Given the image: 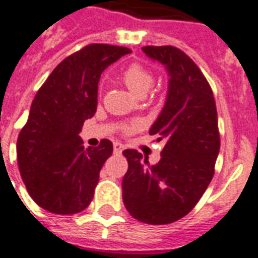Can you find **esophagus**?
<instances>
[{
	"instance_id": "1",
	"label": "esophagus",
	"mask_w": 258,
	"mask_h": 258,
	"mask_svg": "<svg viewBox=\"0 0 258 258\" xmlns=\"http://www.w3.org/2000/svg\"><path fill=\"white\" fill-rule=\"evenodd\" d=\"M124 150V146L121 145V143H119V142H116V143H113V153L116 154H120L121 151Z\"/></svg>"
}]
</instances>
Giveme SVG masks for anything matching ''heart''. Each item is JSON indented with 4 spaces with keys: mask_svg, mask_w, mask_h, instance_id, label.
<instances>
[{
    "mask_svg": "<svg viewBox=\"0 0 258 258\" xmlns=\"http://www.w3.org/2000/svg\"><path fill=\"white\" fill-rule=\"evenodd\" d=\"M123 80L135 96L145 97L153 88L155 78H154L153 72L147 70L146 67L141 66V64H133L124 71ZM134 128H135V125H128V127H125V131H131Z\"/></svg>",
    "mask_w": 258,
    "mask_h": 258,
    "instance_id": "obj_1",
    "label": "heart"
}]
</instances>
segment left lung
<instances>
[{
  "instance_id": "left-lung-1",
  "label": "left lung",
  "mask_w": 258,
  "mask_h": 258,
  "mask_svg": "<svg viewBox=\"0 0 258 258\" xmlns=\"http://www.w3.org/2000/svg\"><path fill=\"white\" fill-rule=\"evenodd\" d=\"M166 67L169 89L150 135L165 141L161 161L150 166L137 150H124L128 170L123 202L134 218L166 225L184 217L208 188L220 153L218 117L213 91L204 74L175 46H143Z\"/></svg>"
}]
</instances>
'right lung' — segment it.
I'll return each instance as SVG.
<instances>
[{
    "instance_id": "add662e5",
    "label": "right lung",
    "mask_w": 258,
    "mask_h": 258,
    "mask_svg": "<svg viewBox=\"0 0 258 258\" xmlns=\"http://www.w3.org/2000/svg\"><path fill=\"white\" fill-rule=\"evenodd\" d=\"M124 46L89 44L64 58L36 93L17 139L20 174L32 200L54 214L88 208L99 172L112 154V143L84 149V120L96 112L101 72L130 53Z\"/></svg>"
}]
</instances>
